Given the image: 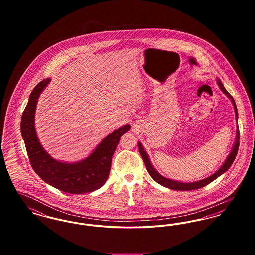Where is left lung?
I'll use <instances>...</instances> for the list:
<instances>
[{
    "label": "left lung",
    "mask_w": 255,
    "mask_h": 255,
    "mask_svg": "<svg viewBox=\"0 0 255 255\" xmlns=\"http://www.w3.org/2000/svg\"><path fill=\"white\" fill-rule=\"evenodd\" d=\"M217 83H218L220 89L222 90V92L227 95V97H229L233 104V107H234V111H235V116H236V121H237V118H238V112H237V108H236V104H235V101L233 99V97H231L230 95V93L225 89V87L223 85V83L221 82L220 79H217ZM238 124V123H237ZM239 142H240V133H239V127L237 126V130H236V139H235V142H234V145L232 147V150H231V154L229 155L228 158L226 159L225 163L221 166V168L215 172L213 175L209 176L208 178H206L205 180H201V181H198V182H178V181H173V180H170L167 179L163 176H161L159 173L157 172V170L155 169L150 161V159L148 158V155L144 150V148L142 147V144L140 142H138V149H139V153L142 157V159L145 163L146 169L148 171V173L150 174V176L153 178L154 181L167 187L170 189H174V190H180V191H189V190H195V189H199V188H202L204 186L207 185L208 183H210L211 182H213L214 180H216L218 177H220L222 174H224L227 170L229 169L231 166V164L233 163L234 159L236 158V155H237V152H238V148H239Z\"/></svg>",
    "instance_id": "obj_1"
}]
</instances>
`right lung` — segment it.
Returning a JSON list of instances; mask_svg holds the SVG:
<instances>
[{
  "label": "right lung",
  "instance_id": "add662e5",
  "mask_svg": "<svg viewBox=\"0 0 255 255\" xmlns=\"http://www.w3.org/2000/svg\"><path fill=\"white\" fill-rule=\"evenodd\" d=\"M50 78L39 82L31 92L21 121V133L31 167L49 185L71 194L93 192L103 186L109 177L112 158L123 133L131 125H123L107 135L85 159L67 163L51 158L42 147L34 127L37 101Z\"/></svg>",
  "mask_w": 255,
  "mask_h": 255
}]
</instances>
